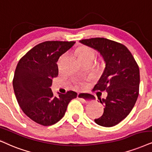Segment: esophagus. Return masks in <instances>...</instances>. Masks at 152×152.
I'll use <instances>...</instances> for the list:
<instances>
[{
	"label": "esophagus",
	"mask_w": 152,
	"mask_h": 152,
	"mask_svg": "<svg viewBox=\"0 0 152 152\" xmlns=\"http://www.w3.org/2000/svg\"><path fill=\"white\" fill-rule=\"evenodd\" d=\"M77 97L78 99H80V100L83 102L87 103V102H89V99H88L87 95H86V94H84V93H78Z\"/></svg>",
	"instance_id": "34e87169"
}]
</instances>
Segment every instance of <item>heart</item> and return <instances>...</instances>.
I'll use <instances>...</instances> for the list:
<instances>
[{
  "instance_id": "obj_1",
  "label": "heart",
  "mask_w": 152,
  "mask_h": 152,
  "mask_svg": "<svg viewBox=\"0 0 152 152\" xmlns=\"http://www.w3.org/2000/svg\"><path fill=\"white\" fill-rule=\"evenodd\" d=\"M76 55H77L78 60L80 62L88 60V59L92 58L94 59V57H95L94 52L91 49L89 48L86 47H83L78 49L76 51Z\"/></svg>"
}]
</instances>
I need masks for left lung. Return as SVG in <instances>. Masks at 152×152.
Returning <instances> with one entry per match:
<instances>
[{
	"instance_id": "1",
	"label": "left lung",
	"mask_w": 152,
	"mask_h": 152,
	"mask_svg": "<svg viewBox=\"0 0 152 152\" xmlns=\"http://www.w3.org/2000/svg\"><path fill=\"white\" fill-rule=\"evenodd\" d=\"M79 42L98 52L104 62V69L93 90H105L107 96L105 99L99 98L104 108L102 116L95 119V122L104 127H112L124 120L135 106L139 95V67L122 44L104 38ZM86 95L88 99H95L90 94Z\"/></svg>"
}]
</instances>
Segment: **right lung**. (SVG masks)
<instances>
[{"label": "right lung", "instance_id": "right-lung-1", "mask_svg": "<svg viewBox=\"0 0 152 152\" xmlns=\"http://www.w3.org/2000/svg\"><path fill=\"white\" fill-rule=\"evenodd\" d=\"M75 43L43 42L31 49L17 65L12 84L17 102L24 114L38 124H56L64 116L69 102L77 97L74 91L58 93L55 97L50 88L58 75L59 57Z\"/></svg>", "mask_w": 152, "mask_h": 152}]
</instances>
